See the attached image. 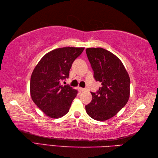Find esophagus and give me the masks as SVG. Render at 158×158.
I'll return each mask as SVG.
<instances>
[{
    "mask_svg": "<svg viewBox=\"0 0 158 158\" xmlns=\"http://www.w3.org/2000/svg\"><path fill=\"white\" fill-rule=\"evenodd\" d=\"M79 89L81 92H85L87 90L85 88H79Z\"/></svg>",
    "mask_w": 158,
    "mask_h": 158,
    "instance_id": "obj_1",
    "label": "esophagus"
}]
</instances>
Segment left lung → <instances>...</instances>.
<instances>
[{
	"mask_svg": "<svg viewBox=\"0 0 158 158\" xmlns=\"http://www.w3.org/2000/svg\"><path fill=\"white\" fill-rule=\"evenodd\" d=\"M86 54L94 70L96 81L102 83L92 100L85 106L88 115L97 121L115 116L128 101L130 77L122 61L109 51L101 48H87Z\"/></svg>",
	"mask_w": 158,
	"mask_h": 158,
	"instance_id": "8db88e82",
	"label": "left lung"
}]
</instances>
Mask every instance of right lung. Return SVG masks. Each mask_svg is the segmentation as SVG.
Wrapping results in <instances>:
<instances>
[{"label": "right lung", "mask_w": 158, "mask_h": 158, "mask_svg": "<svg viewBox=\"0 0 158 158\" xmlns=\"http://www.w3.org/2000/svg\"><path fill=\"white\" fill-rule=\"evenodd\" d=\"M84 48L67 47L53 49L43 57L33 70L30 91L36 105L51 118H60L69 112L77 94L62 80L68 78L72 64Z\"/></svg>", "instance_id": "add662e5"}]
</instances>
